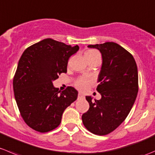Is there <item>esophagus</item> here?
Listing matches in <instances>:
<instances>
[{"instance_id": "obj_1", "label": "esophagus", "mask_w": 155, "mask_h": 155, "mask_svg": "<svg viewBox=\"0 0 155 155\" xmlns=\"http://www.w3.org/2000/svg\"><path fill=\"white\" fill-rule=\"evenodd\" d=\"M84 96L82 94V93H78V99H84Z\"/></svg>"}]
</instances>
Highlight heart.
<instances>
[{"instance_id":"obj_1","label":"heart","mask_w":155,"mask_h":155,"mask_svg":"<svg viewBox=\"0 0 155 155\" xmlns=\"http://www.w3.org/2000/svg\"><path fill=\"white\" fill-rule=\"evenodd\" d=\"M99 56H99V53L95 50H87L84 53V57H85V59L88 62L99 57ZM92 83H93V80L91 78L87 77H81L78 78L77 81L74 82V86L79 90L84 91V90H87L91 85Z\"/></svg>"}]
</instances>
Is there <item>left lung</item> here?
Wrapping results in <instances>:
<instances>
[{"label":"left lung","mask_w":155,"mask_h":155,"mask_svg":"<svg viewBox=\"0 0 155 155\" xmlns=\"http://www.w3.org/2000/svg\"><path fill=\"white\" fill-rule=\"evenodd\" d=\"M102 56L96 90L99 100L86 96L90 108L82 115L84 127L92 133L105 136L118 127L129 114L139 90L138 70L133 55L114 42L89 45Z\"/></svg>","instance_id":"1"}]
</instances>
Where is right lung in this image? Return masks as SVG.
<instances>
[{"instance_id":"right-lung-1","label":"right lung","mask_w":155,"mask_h":155,"mask_svg":"<svg viewBox=\"0 0 155 155\" xmlns=\"http://www.w3.org/2000/svg\"><path fill=\"white\" fill-rule=\"evenodd\" d=\"M79 50L47 38L23 52L13 78L15 99L26 124L40 133L56 129L62 114L77 99L78 92L68 87L60 92L53 81L67 72L69 58Z\"/></svg>"}]
</instances>
